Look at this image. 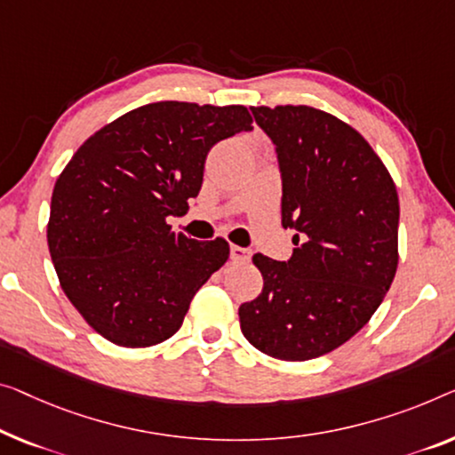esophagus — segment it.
<instances>
[{"instance_id": "1", "label": "esophagus", "mask_w": 455, "mask_h": 455, "mask_svg": "<svg viewBox=\"0 0 455 455\" xmlns=\"http://www.w3.org/2000/svg\"><path fill=\"white\" fill-rule=\"evenodd\" d=\"M230 259H233L235 263H245V261H249V259H251V249L233 245V247H230Z\"/></svg>"}]
</instances>
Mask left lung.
<instances>
[{"mask_svg": "<svg viewBox=\"0 0 455 455\" xmlns=\"http://www.w3.org/2000/svg\"><path fill=\"white\" fill-rule=\"evenodd\" d=\"M275 145L282 225L294 253H257L263 275L241 304L247 341L283 362H307L349 341L382 304L398 266V194L355 128L310 106L251 108Z\"/></svg>", "mask_w": 455, "mask_h": 455, "instance_id": "left-lung-1", "label": "left lung"}]
</instances>
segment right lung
<instances>
[{
	"mask_svg": "<svg viewBox=\"0 0 455 455\" xmlns=\"http://www.w3.org/2000/svg\"><path fill=\"white\" fill-rule=\"evenodd\" d=\"M245 106L155 101L100 128L52 189L46 228L60 288L120 347L178 333L196 292L228 259L225 239L173 233L219 140L251 131Z\"/></svg>",
	"mask_w": 455,
	"mask_h": 455,
	"instance_id": "1",
	"label": "right lung"
}]
</instances>
